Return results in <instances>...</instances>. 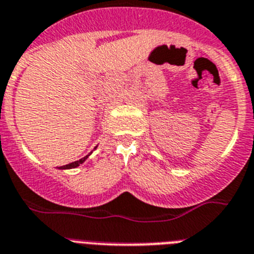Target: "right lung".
<instances>
[{
    "mask_svg": "<svg viewBox=\"0 0 254 254\" xmlns=\"http://www.w3.org/2000/svg\"><path fill=\"white\" fill-rule=\"evenodd\" d=\"M87 156H89V155H87ZM87 156L82 157V159L77 160V161H73V163H71V164H67V165H63V167H61L59 169H72V168H77L80 164H82L85 160L87 159Z\"/></svg>",
    "mask_w": 254,
    "mask_h": 254,
    "instance_id": "add662e5",
    "label": "right lung"
}]
</instances>
